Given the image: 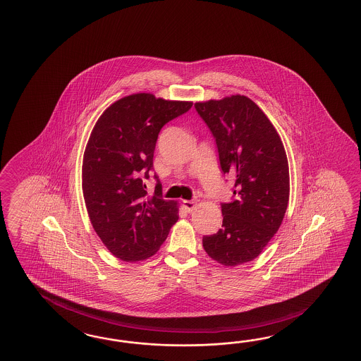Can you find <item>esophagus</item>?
Returning a JSON list of instances; mask_svg holds the SVG:
<instances>
[{"instance_id":"34e87169","label":"esophagus","mask_w":361,"mask_h":361,"mask_svg":"<svg viewBox=\"0 0 361 361\" xmlns=\"http://www.w3.org/2000/svg\"><path fill=\"white\" fill-rule=\"evenodd\" d=\"M183 208H185V212L192 213L197 208V204L192 202V200H183Z\"/></svg>"}]
</instances>
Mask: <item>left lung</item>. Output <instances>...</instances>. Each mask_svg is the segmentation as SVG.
<instances>
[{
  "instance_id": "left-lung-1",
  "label": "left lung",
  "mask_w": 361,
  "mask_h": 361,
  "mask_svg": "<svg viewBox=\"0 0 361 361\" xmlns=\"http://www.w3.org/2000/svg\"><path fill=\"white\" fill-rule=\"evenodd\" d=\"M217 144L224 174L235 176L233 202L221 204L222 227L205 235L208 256L225 267L255 260L281 226L290 197L285 147L247 96L195 104Z\"/></svg>"
}]
</instances>
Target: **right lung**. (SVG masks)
Here are the masks:
<instances>
[{
  "label": "right lung",
  "mask_w": 361,
  "mask_h": 361,
  "mask_svg": "<svg viewBox=\"0 0 361 361\" xmlns=\"http://www.w3.org/2000/svg\"><path fill=\"white\" fill-rule=\"evenodd\" d=\"M191 106L135 93L111 104L93 127L83 156L84 202L96 234L121 260L153 256L179 218L176 202L149 196L144 179L161 128Z\"/></svg>",
  "instance_id": "add662e5"
}]
</instances>
